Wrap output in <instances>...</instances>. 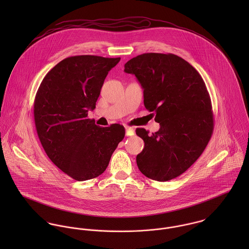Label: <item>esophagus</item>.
I'll return each mask as SVG.
<instances>
[{"mask_svg":"<svg viewBox=\"0 0 249 249\" xmlns=\"http://www.w3.org/2000/svg\"><path fill=\"white\" fill-rule=\"evenodd\" d=\"M125 134H126V136H133L134 135V128L129 127V126H125Z\"/></svg>","mask_w":249,"mask_h":249,"instance_id":"34e87169","label":"esophagus"}]
</instances>
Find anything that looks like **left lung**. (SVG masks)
<instances>
[{"label": "left lung", "mask_w": 249, "mask_h": 249, "mask_svg": "<svg viewBox=\"0 0 249 249\" xmlns=\"http://www.w3.org/2000/svg\"><path fill=\"white\" fill-rule=\"evenodd\" d=\"M143 89V105L160 129L137 128L144 147L136 157L143 176L169 181L185 173L202 154L213 130L211 98L199 72L173 53H142L124 64Z\"/></svg>", "instance_id": "obj_1"}]
</instances>
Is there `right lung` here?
Wrapping results in <instances>:
<instances>
[{"label": "right lung", "mask_w": 249, "mask_h": 249, "mask_svg": "<svg viewBox=\"0 0 249 249\" xmlns=\"http://www.w3.org/2000/svg\"><path fill=\"white\" fill-rule=\"evenodd\" d=\"M120 57L74 55L56 64L43 78L34 104L36 131L51 161L70 178L101 176L125 134L113 124L101 127L88 119L108 71Z\"/></svg>", "instance_id": "right-lung-1"}]
</instances>
